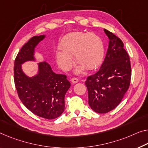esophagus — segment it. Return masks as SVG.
Returning a JSON list of instances; mask_svg holds the SVG:
<instances>
[{
  "label": "esophagus",
  "instance_id": "esophagus-1",
  "mask_svg": "<svg viewBox=\"0 0 148 148\" xmlns=\"http://www.w3.org/2000/svg\"><path fill=\"white\" fill-rule=\"evenodd\" d=\"M78 79L77 78H72V79H71V82L72 83H74V84H76V83H77V82H78Z\"/></svg>",
  "mask_w": 148,
  "mask_h": 148
}]
</instances>
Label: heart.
Listing matches in <instances>:
<instances>
[{
    "mask_svg": "<svg viewBox=\"0 0 148 148\" xmlns=\"http://www.w3.org/2000/svg\"><path fill=\"white\" fill-rule=\"evenodd\" d=\"M56 52L57 64L62 69L66 70L73 62L74 56L79 65L75 74H81L85 68L89 70L96 69L102 64L104 57V45L98 35L90 33L74 32L68 34L61 40Z\"/></svg>",
    "mask_w": 148,
    "mask_h": 148,
    "instance_id": "obj_1",
    "label": "heart"
}]
</instances>
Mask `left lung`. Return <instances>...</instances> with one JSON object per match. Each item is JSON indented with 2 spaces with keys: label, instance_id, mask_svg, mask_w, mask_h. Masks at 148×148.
<instances>
[{
  "label": "left lung",
  "instance_id": "obj_1",
  "mask_svg": "<svg viewBox=\"0 0 148 148\" xmlns=\"http://www.w3.org/2000/svg\"><path fill=\"white\" fill-rule=\"evenodd\" d=\"M103 30L109 39L104 61L100 70L85 82L88 103L99 114L108 113L118 106L129 88L132 76L130 57L122 41L112 32Z\"/></svg>",
  "mask_w": 148,
  "mask_h": 148
}]
</instances>
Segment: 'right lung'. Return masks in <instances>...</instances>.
<instances>
[{"instance_id":"right-lung-1","label":"right lung","mask_w":148,"mask_h":148,"mask_svg":"<svg viewBox=\"0 0 148 148\" xmlns=\"http://www.w3.org/2000/svg\"><path fill=\"white\" fill-rule=\"evenodd\" d=\"M45 35L30 38L18 53L14 61V80L20 100L35 115L48 120L58 118L64 110V97L70 82L64 74L52 71L46 62L38 64V72L29 77L22 69V64L34 61V49Z\"/></svg>"}]
</instances>
